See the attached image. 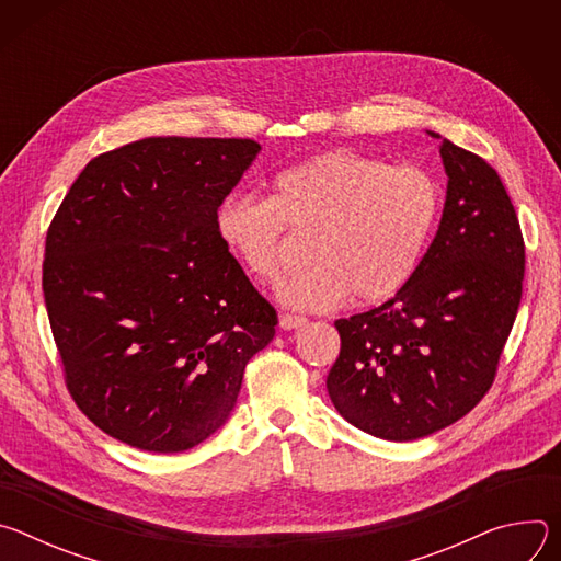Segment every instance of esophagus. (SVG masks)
Instances as JSON below:
<instances>
[{
	"label": "esophagus",
	"mask_w": 561,
	"mask_h": 561,
	"mask_svg": "<svg viewBox=\"0 0 561 561\" xmlns=\"http://www.w3.org/2000/svg\"><path fill=\"white\" fill-rule=\"evenodd\" d=\"M306 324H308V317H304V314L284 312V314L279 317V327H282L284 331H295V329H301V327H306Z\"/></svg>",
	"instance_id": "esophagus-1"
}]
</instances>
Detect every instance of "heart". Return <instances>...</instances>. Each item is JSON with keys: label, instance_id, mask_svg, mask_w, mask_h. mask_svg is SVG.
<instances>
[{"label": "heart", "instance_id": "1", "mask_svg": "<svg viewBox=\"0 0 561 561\" xmlns=\"http://www.w3.org/2000/svg\"><path fill=\"white\" fill-rule=\"evenodd\" d=\"M442 213L437 180L417 167L340 148L282 171L273 197L230 195L215 215L228 253L253 279L273 282L286 260L288 228L310 232L308 266L277 286L290 308L322 310L348 295L375 304L415 273Z\"/></svg>", "mask_w": 561, "mask_h": 561}]
</instances>
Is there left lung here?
<instances>
[{
	"label": "left lung",
	"instance_id": "left-lung-1",
	"mask_svg": "<svg viewBox=\"0 0 561 561\" xmlns=\"http://www.w3.org/2000/svg\"><path fill=\"white\" fill-rule=\"evenodd\" d=\"M439 152L446 204L420 266L392 299L335 322L333 404L390 442L426 437L482 402L522 301L524 237L497 171L448 139Z\"/></svg>",
	"mask_w": 561,
	"mask_h": 561
}]
</instances>
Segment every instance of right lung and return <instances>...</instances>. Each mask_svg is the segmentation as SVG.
I'll use <instances>...</instances> for the list:
<instances>
[{
  "mask_svg": "<svg viewBox=\"0 0 561 561\" xmlns=\"http://www.w3.org/2000/svg\"><path fill=\"white\" fill-rule=\"evenodd\" d=\"M260 144L146 137L93 157L59 204L42 288L64 383L106 435L182 453L230 415L277 312L215 215Z\"/></svg>",
  "mask_w": 561,
  "mask_h": 561,
  "instance_id": "add662e5",
  "label": "right lung"
}]
</instances>
